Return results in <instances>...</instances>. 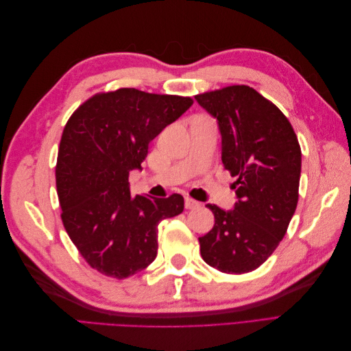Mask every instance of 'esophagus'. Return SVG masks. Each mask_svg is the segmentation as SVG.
<instances>
[{
    "label": "esophagus",
    "mask_w": 351,
    "mask_h": 351,
    "mask_svg": "<svg viewBox=\"0 0 351 351\" xmlns=\"http://www.w3.org/2000/svg\"><path fill=\"white\" fill-rule=\"evenodd\" d=\"M184 206H186V209H196V208L200 206V204H199L197 200H195L192 197H186L184 199Z\"/></svg>",
    "instance_id": "1"
}]
</instances>
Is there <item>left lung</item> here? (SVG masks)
<instances>
[{
    "label": "left lung",
    "instance_id": "8db88e82",
    "mask_svg": "<svg viewBox=\"0 0 351 351\" xmlns=\"http://www.w3.org/2000/svg\"><path fill=\"white\" fill-rule=\"evenodd\" d=\"M215 117L222 137V164L232 177L237 202L224 210L208 204L215 224L199 237L212 268L246 274L259 268L285 236L299 200L302 149L277 105L246 84L196 95Z\"/></svg>",
    "mask_w": 351,
    "mask_h": 351
}]
</instances>
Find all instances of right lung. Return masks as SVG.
Here are the masks:
<instances>
[{
    "instance_id": "add662e5",
    "label": "right lung",
    "mask_w": 351,
    "mask_h": 351,
    "mask_svg": "<svg viewBox=\"0 0 351 351\" xmlns=\"http://www.w3.org/2000/svg\"><path fill=\"white\" fill-rule=\"evenodd\" d=\"M193 99L121 88L101 92L71 114L56 167L61 219L90 268L117 280L154 262L158 224L182 214L184 199L130 196L129 174L147 146Z\"/></svg>"
}]
</instances>
